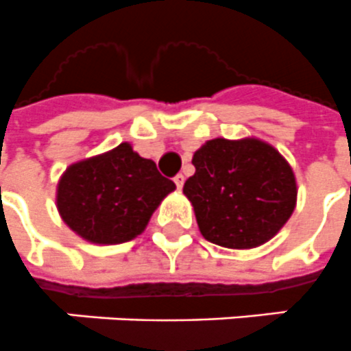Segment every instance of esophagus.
Masks as SVG:
<instances>
[{
  "instance_id": "1",
  "label": "esophagus",
  "mask_w": 351,
  "mask_h": 351,
  "mask_svg": "<svg viewBox=\"0 0 351 351\" xmlns=\"http://www.w3.org/2000/svg\"><path fill=\"white\" fill-rule=\"evenodd\" d=\"M173 183H176L178 190L183 189V184H184V176H183V173H178V176L173 178Z\"/></svg>"
}]
</instances>
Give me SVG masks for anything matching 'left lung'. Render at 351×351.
I'll use <instances>...</instances> for the list:
<instances>
[{
    "label": "left lung",
    "instance_id": "obj_1",
    "mask_svg": "<svg viewBox=\"0 0 351 351\" xmlns=\"http://www.w3.org/2000/svg\"><path fill=\"white\" fill-rule=\"evenodd\" d=\"M195 173L183 193L199 232L214 245L250 250L287 224L297 204V181L277 148L257 137H215L195 150Z\"/></svg>",
    "mask_w": 351,
    "mask_h": 351
}]
</instances>
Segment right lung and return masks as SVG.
Returning a JSON list of instances; mask_svg holds the SVG:
<instances>
[{
  "mask_svg": "<svg viewBox=\"0 0 351 351\" xmlns=\"http://www.w3.org/2000/svg\"><path fill=\"white\" fill-rule=\"evenodd\" d=\"M176 190L152 159L121 143L72 162L58 181L56 206L63 223L94 245H121L147 228L161 201Z\"/></svg>",
  "mask_w": 351,
  "mask_h": 351,
  "instance_id": "right-lung-1",
  "label": "right lung"
}]
</instances>
